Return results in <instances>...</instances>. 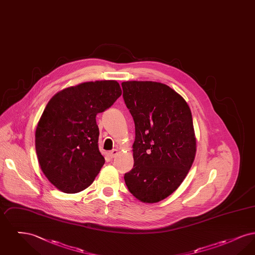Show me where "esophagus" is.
<instances>
[{"label": "esophagus", "mask_w": 255, "mask_h": 255, "mask_svg": "<svg viewBox=\"0 0 255 255\" xmlns=\"http://www.w3.org/2000/svg\"><path fill=\"white\" fill-rule=\"evenodd\" d=\"M119 154V151L117 149H114L109 152V156L111 158H115Z\"/></svg>", "instance_id": "1"}]
</instances>
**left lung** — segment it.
<instances>
[{
	"label": "left lung",
	"instance_id": "8db88e82",
	"mask_svg": "<svg viewBox=\"0 0 255 255\" xmlns=\"http://www.w3.org/2000/svg\"><path fill=\"white\" fill-rule=\"evenodd\" d=\"M123 98L135 128L133 167L124 175L137 200H164L183 182L196 155L191 111L169 86L153 81L122 82Z\"/></svg>",
	"mask_w": 255,
	"mask_h": 255
}]
</instances>
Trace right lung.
I'll use <instances>...</instances> for the list:
<instances>
[{
  "mask_svg": "<svg viewBox=\"0 0 255 255\" xmlns=\"http://www.w3.org/2000/svg\"><path fill=\"white\" fill-rule=\"evenodd\" d=\"M116 80L84 82L50 98L35 132L38 162L64 193H77L95 181L105 159L98 149L96 117L122 96Z\"/></svg>",
  "mask_w": 255,
  "mask_h": 255,
  "instance_id": "right-lung-1",
  "label": "right lung"
}]
</instances>
